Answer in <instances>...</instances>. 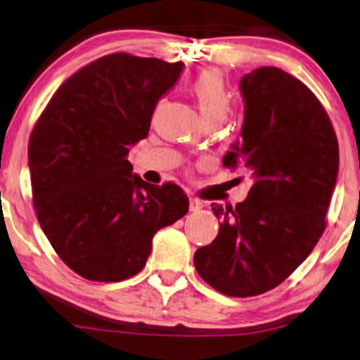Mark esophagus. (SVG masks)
<instances>
[{
    "label": "esophagus",
    "mask_w": 360,
    "mask_h": 360,
    "mask_svg": "<svg viewBox=\"0 0 360 360\" xmlns=\"http://www.w3.org/2000/svg\"><path fill=\"white\" fill-rule=\"evenodd\" d=\"M188 208L192 212H198V210H200V208H203V202L198 200V198H195V197H190Z\"/></svg>",
    "instance_id": "esophagus-1"
}]
</instances>
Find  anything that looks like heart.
Masks as SVG:
<instances>
[{
  "mask_svg": "<svg viewBox=\"0 0 360 360\" xmlns=\"http://www.w3.org/2000/svg\"><path fill=\"white\" fill-rule=\"evenodd\" d=\"M198 110L205 123H220L229 117L232 110L230 95L224 77L217 72H203L190 85Z\"/></svg>",
  "mask_w": 360,
  "mask_h": 360,
  "instance_id": "1",
  "label": "heart"
}]
</instances>
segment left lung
Masks as SVG:
<instances>
[{"instance_id": "8db88e82", "label": "left lung", "mask_w": 360, "mask_h": 360, "mask_svg": "<svg viewBox=\"0 0 360 360\" xmlns=\"http://www.w3.org/2000/svg\"><path fill=\"white\" fill-rule=\"evenodd\" d=\"M242 140L225 167L254 172L245 202L212 205L220 229L195 252L200 277L229 297H254L282 283L314 250L327 225L339 143L321 101L300 79L262 66L240 79Z\"/></svg>"}]
</instances>
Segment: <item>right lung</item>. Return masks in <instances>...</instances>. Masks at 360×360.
<instances>
[{"label":"right lung","mask_w":360,"mask_h":360,"mask_svg":"<svg viewBox=\"0 0 360 360\" xmlns=\"http://www.w3.org/2000/svg\"><path fill=\"white\" fill-rule=\"evenodd\" d=\"M181 70V61L101 56L66 79L34 123L33 207L58 257L79 277H133L145 267L155 232L187 214L179 185L146 184L127 160Z\"/></svg>","instance_id":"1"}]
</instances>
